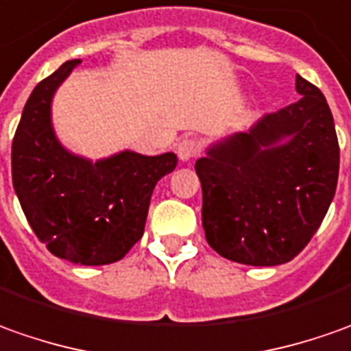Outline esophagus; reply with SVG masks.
<instances>
[{
	"label": "esophagus",
	"mask_w": 351,
	"mask_h": 351,
	"mask_svg": "<svg viewBox=\"0 0 351 351\" xmlns=\"http://www.w3.org/2000/svg\"><path fill=\"white\" fill-rule=\"evenodd\" d=\"M176 152H178V156H180L181 162H189L191 158L197 156V152H199V145L191 141V138H183L178 148H176Z\"/></svg>",
	"instance_id": "esophagus-1"
}]
</instances>
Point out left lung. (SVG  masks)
<instances>
[{
    "instance_id": "left-lung-1",
    "label": "left lung",
    "mask_w": 351,
    "mask_h": 351,
    "mask_svg": "<svg viewBox=\"0 0 351 351\" xmlns=\"http://www.w3.org/2000/svg\"><path fill=\"white\" fill-rule=\"evenodd\" d=\"M300 102L265 115L249 133L206 147L195 162L203 228L218 255L276 267L300 255L335 199L340 148L323 93L295 75Z\"/></svg>"
}]
</instances>
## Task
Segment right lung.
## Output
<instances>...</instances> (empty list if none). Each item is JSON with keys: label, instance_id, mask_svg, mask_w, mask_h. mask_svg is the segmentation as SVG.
Masks as SVG:
<instances>
[{"label": "right lung", "instance_id": "add662e5", "mask_svg": "<svg viewBox=\"0 0 351 351\" xmlns=\"http://www.w3.org/2000/svg\"><path fill=\"white\" fill-rule=\"evenodd\" d=\"M81 60L65 61L36 84L11 148V173L28 224L49 253L75 265H110L145 232L154 185L178 164L173 152L119 150L106 158L75 154L56 135L51 102Z\"/></svg>", "mask_w": 351, "mask_h": 351}]
</instances>
